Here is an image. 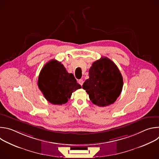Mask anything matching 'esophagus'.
<instances>
[{
    "mask_svg": "<svg viewBox=\"0 0 159 159\" xmlns=\"http://www.w3.org/2000/svg\"><path fill=\"white\" fill-rule=\"evenodd\" d=\"M78 82H79V84L80 85H83V84H84V80H83L82 79H80V80H79Z\"/></svg>",
    "mask_w": 159,
    "mask_h": 159,
    "instance_id": "obj_1",
    "label": "esophagus"
}]
</instances>
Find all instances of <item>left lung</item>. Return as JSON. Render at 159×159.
<instances>
[{"instance_id":"1","label":"left lung","mask_w":159,"mask_h":159,"mask_svg":"<svg viewBox=\"0 0 159 159\" xmlns=\"http://www.w3.org/2000/svg\"><path fill=\"white\" fill-rule=\"evenodd\" d=\"M89 75L82 88L93 104L104 107L116 101L121 93L123 80L114 62L107 57H102L93 63Z\"/></svg>"}]
</instances>
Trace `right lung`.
<instances>
[{"label":"right lung","mask_w":159,"mask_h":159,"mask_svg":"<svg viewBox=\"0 0 159 159\" xmlns=\"http://www.w3.org/2000/svg\"><path fill=\"white\" fill-rule=\"evenodd\" d=\"M38 87L46 99L53 104H65L72 94L81 85L77 82L72 74L56 60H52L44 65L38 81Z\"/></svg>","instance_id":"right-lung-1"}]
</instances>
